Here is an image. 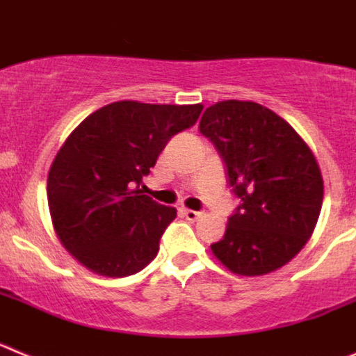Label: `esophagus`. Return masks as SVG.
Masks as SVG:
<instances>
[{"instance_id": "1", "label": "esophagus", "mask_w": 356, "mask_h": 356, "mask_svg": "<svg viewBox=\"0 0 356 356\" xmlns=\"http://www.w3.org/2000/svg\"><path fill=\"white\" fill-rule=\"evenodd\" d=\"M184 216L187 217L188 221H197L201 217V212H196V210H191V209H184Z\"/></svg>"}]
</instances>
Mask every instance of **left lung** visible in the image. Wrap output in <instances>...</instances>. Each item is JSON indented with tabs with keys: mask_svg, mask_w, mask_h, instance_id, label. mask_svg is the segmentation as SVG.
Wrapping results in <instances>:
<instances>
[{
	"mask_svg": "<svg viewBox=\"0 0 356 356\" xmlns=\"http://www.w3.org/2000/svg\"><path fill=\"white\" fill-rule=\"evenodd\" d=\"M200 131L216 144L241 197L225 237L212 244L228 271L262 276L291 262L312 237L325 184L301 135L273 110L226 99L209 106Z\"/></svg>",
	"mask_w": 356,
	"mask_h": 356,
	"instance_id": "8db88e82",
	"label": "left lung"
}]
</instances>
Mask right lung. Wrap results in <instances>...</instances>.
<instances>
[{"label": "right lung", "instance_id": "obj_1", "mask_svg": "<svg viewBox=\"0 0 356 356\" xmlns=\"http://www.w3.org/2000/svg\"><path fill=\"white\" fill-rule=\"evenodd\" d=\"M203 105L115 102L69 134L48 172V207L62 246L96 275L122 278L159 253L172 207L143 194V176Z\"/></svg>", "mask_w": 356, "mask_h": 356}]
</instances>
